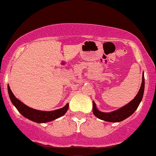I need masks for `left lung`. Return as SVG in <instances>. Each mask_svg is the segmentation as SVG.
Listing matches in <instances>:
<instances>
[{
    "instance_id": "obj_1",
    "label": "left lung",
    "mask_w": 156,
    "mask_h": 156,
    "mask_svg": "<svg viewBox=\"0 0 156 156\" xmlns=\"http://www.w3.org/2000/svg\"><path fill=\"white\" fill-rule=\"evenodd\" d=\"M144 76L143 73V78H142V83L140 85V90H139L138 93L137 94L136 97L132 100L130 103L128 104L124 105L122 108H119V109L114 111L112 112H100L97 108L96 104L94 102H93V113L97 118L101 120H105V121L108 122H120L122 120H125L126 118H129L130 115L135 112V110L138 107L140 104V101L142 100L144 95Z\"/></svg>"
}]
</instances>
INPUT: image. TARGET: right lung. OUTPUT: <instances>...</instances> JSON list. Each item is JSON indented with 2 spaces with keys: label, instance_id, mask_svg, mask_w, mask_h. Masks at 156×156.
<instances>
[{
  "label": "right lung",
  "instance_id": "obj_1",
  "mask_svg": "<svg viewBox=\"0 0 156 156\" xmlns=\"http://www.w3.org/2000/svg\"><path fill=\"white\" fill-rule=\"evenodd\" d=\"M8 93H9V96L12 103L16 106L18 111L26 118L29 119L32 121L36 122V123H46V122L52 121L55 119L59 118L66 113L68 109V106H69L68 103H67L63 108L54 110V111H38V110L33 109V108L27 106L24 103H21L19 100H18L12 94L9 85H8Z\"/></svg>",
  "mask_w": 156,
  "mask_h": 156
}]
</instances>
